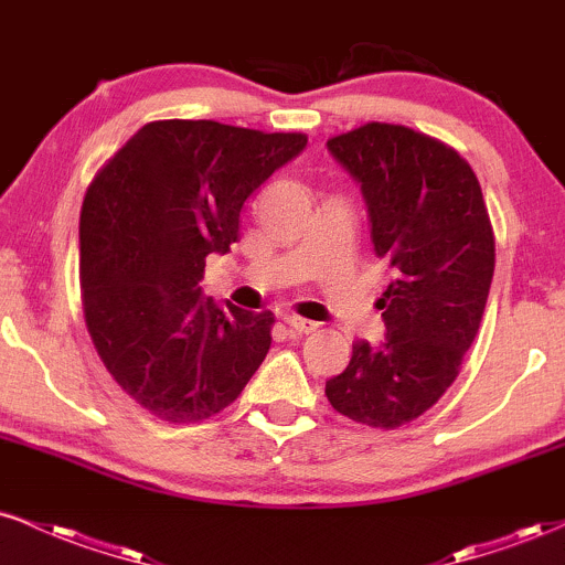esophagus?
I'll return each mask as SVG.
<instances>
[{
    "instance_id": "obj_1",
    "label": "esophagus",
    "mask_w": 565,
    "mask_h": 565,
    "mask_svg": "<svg viewBox=\"0 0 565 565\" xmlns=\"http://www.w3.org/2000/svg\"><path fill=\"white\" fill-rule=\"evenodd\" d=\"M287 327H289V332H295V334H310L319 329V323L300 319V316H287Z\"/></svg>"
}]
</instances>
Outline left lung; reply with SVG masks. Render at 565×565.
Instances as JSON below:
<instances>
[{
	"mask_svg": "<svg viewBox=\"0 0 565 565\" xmlns=\"http://www.w3.org/2000/svg\"><path fill=\"white\" fill-rule=\"evenodd\" d=\"M327 148L361 185L374 255L395 274L377 300L385 340L355 342L327 398L353 423L393 430L459 374L489 300L494 233L476 172L440 140L372 121Z\"/></svg>",
	"mask_w": 565,
	"mask_h": 565,
	"instance_id": "1",
	"label": "left lung"
}]
</instances>
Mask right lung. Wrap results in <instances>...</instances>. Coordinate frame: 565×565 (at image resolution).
Listing matches in <instances>:
<instances>
[{"instance_id":"obj_1","label":"right lung","mask_w":565,"mask_h":565,"mask_svg":"<svg viewBox=\"0 0 565 565\" xmlns=\"http://www.w3.org/2000/svg\"><path fill=\"white\" fill-rule=\"evenodd\" d=\"M305 146L300 132L151 121L87 188L84 321L121 391L153 417H215L268 355L274 313L223 308L199 281L206 255L238 242L244 201Z\"/></svg>"}]
</instances>
